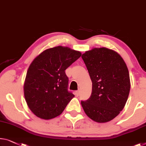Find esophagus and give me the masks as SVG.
<instances>
[{"mask_svg": "<svg viewBox=\"0 0 146 146\" xmlns=\"http://www.w3.org/2000/svg\"><path fill=\"white\" fill-rule=\"evenodd\" d=\"M75 95L77 96H79V90H77V91H75Z\"/></svg>", "mask_w": 146, "mask_h": 146, "instance_id": "1", "label": "esophagus"}]
</instances>
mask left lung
Masks as SVG:
<instances>
[{
  "instance_id": "1",
  "label": "left lung",
  "mask_w": 146,
  "mask_h": 146,
  "mask_svg": "<svg viewBox=\"0 0 146 146\" xmlns=\"http://www.w3.org/2000/svg\"><path fill=\"white\" fill-rule=\"evenodd\" d=\"M92 82V94L81 106L96 123H107L118 115L129 97V72L120 54L105 47L94 48L82 55Z\"/></svg>"
}]
</instances>
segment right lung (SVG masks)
<instances>
[{
    "mask_svg": "<svg viewBox=\"0 0 146 146\" xmlns=\"http://www.w3.org/2000/svg\"><path fill=\"white\" fill-rule=\"evenodd\" d=\"M81 56L62 46L41 52L28 68L23 84L25 101L39 118L49 120L62 113L75 95L68 92L66 69Z\"/></svg>",
    "mask_w": 146,
    "mask_h": 146,
    "instance_id": "add662e5",
    "label": "right lung"
}]
</instances>
